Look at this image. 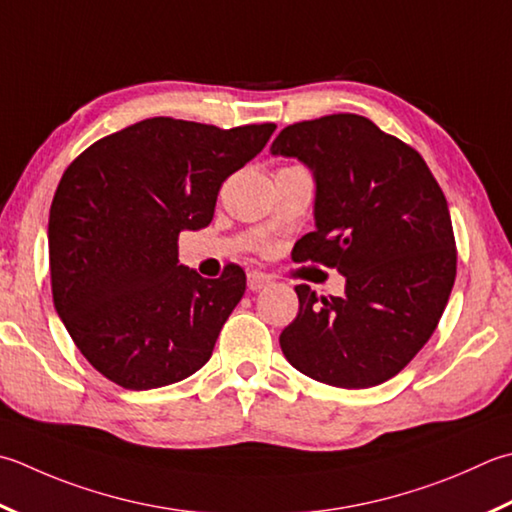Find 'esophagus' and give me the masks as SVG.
Segmentation results:
<instances>
[{
	"instance_id": "34e87169",
	"label": "esophagus",
	"mask_w": 512,
	"mask_h": 512,
	"mask_svg": "<svg viewBox=\"0 0 512 512\" xmlns=\"http://www.w3.org/2000/svg\"><path fill=\"white\" fill-rule=\"evenodd\" d=\"M246 282H248V290H253V293H257V290L266 288L270 282H273V279H270L266 273H259V270H250L248 277H246Z\"/></svg>"
}]
</instances>
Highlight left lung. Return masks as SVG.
Returning a JSON list of instances; mask_svg holds the SVG:
<instances>
[{
    "instance_id": "8db88e82",
    "label": "left lung",
    "mask_w": 512,
    "mask_h": 512,
    "mask_svg": "<svg viewBox=\"0 0 512 512\" xmlns=\"http://www.w3.org/2000/svg\"><path fill=\"white\" fill-rule=\"evenodd\" d=\"M270 155L299 159L315 179V230L297 242V259L346 277L342 297L295 288L282 353L328 386L388 382L435 333L455 284L442 188L415 148L353 113L286 126Z\"/></svg>"
}]
</instances>
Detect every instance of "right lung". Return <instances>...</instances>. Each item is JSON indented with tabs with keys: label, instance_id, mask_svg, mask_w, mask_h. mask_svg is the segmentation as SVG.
Segmentation results:
<instances>
[{
	"label": "right lung",
	"instance_id": "obj_1",
	"mask_svg": "<svg viewBox=\"0 0 512 512\" xmlns=\"http://www.w3.org/2000/svg\"><path fill=\"white\" fill-rule=\"evenodd\" d=\"M275 124L217 128L153 117L88 146L66 168L48 219L53 302L75 346L110 382H182L213 355L246 290L239 266L204 279L177 237L213 222L226 177Z\"/></svg>",
	"mask_w": 512,
	"mask_h": 512
}]
</instances>
